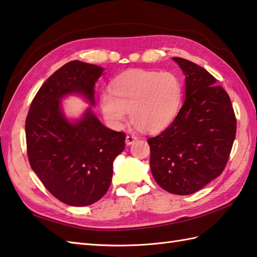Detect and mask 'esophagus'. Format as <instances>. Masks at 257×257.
Here are the masks:
<instances>
[{
    "label": "esophagus",
    "instance_id": "obj_1",
    "mask_svg": "<svg viewBox=\"0 0 257 257\" xmlns=\"http://www.w3.org/2000/svg\"><path fill=\"white\" fill-rule=\"evenodd\" d=\"M136 140H138V136L130 134L126 136V139H125V143H126V145H132Z\"/></svg>",
    "mask_w": 257,
    "mask_h": 257
}]
</instances>
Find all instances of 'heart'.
<instances>
[{"label":"heart","mask_w":257,"mask_h":257,"mask_svg":"<svg viewBox=\"0 0 257 257\" xmlns=\"http://www.w3.org/2000/svg\"><path fill=\"white\" fill-rule=\"evenodd\" d=\"M182 100V84L173 72L127 70L100 94L101 111L112 128L123 127L130 112L138 128L156 133L175 119Z\"/></svg>","instance_id":"heart-1"}]
</instances>
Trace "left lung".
<instances>
[{
    "label": "left lung",
    "instance_id": "8db88e82",
    "mask_svg": "<svg viewBox=\"0 0 257 257\" xmlns=\"http://www.w3.org/2000/svg\"><path fill=\"white\" fill-rule=\"evenodd\" d=\"M185 75V100L169 126L148 139L151 170L163 189L186 196L220 176L235 139L236 119L229 95L215 78L179 57Z\"/></svg>",
    "mask_w": 257,
    "mask_h": 257
}]
</instances>
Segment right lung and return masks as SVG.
Segmentation results:
<instances>
[{
  "label": "right lung",
  "instance_id": "obj_1",
  "mask_svg": "<svg viewBox=\"0 0 257 257\" xmlns=\"http://www.w3.org/2000/svg\"><path fill=\"white\" fill-rule=\"evenodd\" d=\"M104 68L72 60L38 90L26 117L27 155L46 189L73 207L90 206L105 195L113 162L125 147V134L105 127L92 111L94 85ZM78 95L90 105L69 119L61 102Z\"/></svg>",
  "mask_w": 257,
  "mask_h": 257
}]
</instances>
